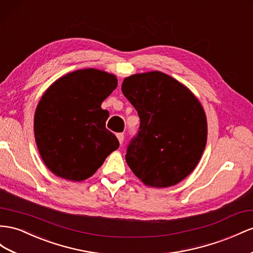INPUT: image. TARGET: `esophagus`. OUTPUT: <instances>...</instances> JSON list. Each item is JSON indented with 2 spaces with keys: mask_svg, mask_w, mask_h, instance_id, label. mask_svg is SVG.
Listing matches in <instances>:
<instances>
[{
  "mask_svg": "<svg viewBox=\"0 0 253 253\" xmlns=\"http://www.w3.org/2000/svg\"><path fill=\"white\" fill-rule=\"evenodd\" d=\"M117 138H118L119 142L122 145V142H124V139H125V134L124 133H118L117 134Z\"/></svg>",
  "mask_w": 253,
  "mask_h": 253,
  "instance_id": "1",
  "label": "esophagus"
}]
</instances>
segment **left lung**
Segmentation results:
<instances>
[{"label":"left lung","mask_w":253,"mask_h":253,"mask_svg":"<svg viewBox=\"0 0 253 253\" xmlns=\"http://www.w3.org/2000/svg\"><path fill=\"white\" fill-rule=\"evenodd\" d=\"M121 89L140 119L126 148L128 167L148 186L175 185L195 169L207 145V117L200 102L159 71L126 78Z\"/></svg>","instance_id":"obj_1"}]
</instances>
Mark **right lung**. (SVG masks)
<instances>
[{"mask_svg":"<svg viewBox=\"0 0 253 253\" xmlns=\"http://www.w3.org/2000/svg\"><path fill=\"white\" fill-rule=\"evenodd\" d=\"M116 87L113 74L84 69L60 78L44 92L34 132L39 153L54 174L83 181L118 149L117 137L105 126L110 113L101 107Z\"/></svg>","mask_w":253,"mask_h":253,"instance_id":"obj_1","label":"right lung"}]
</instances>
